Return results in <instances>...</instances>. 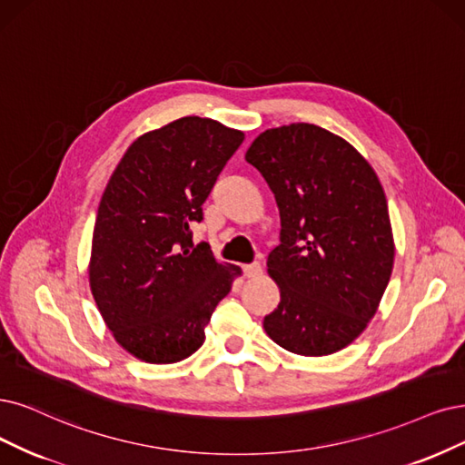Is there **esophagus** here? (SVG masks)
Here are the masks:
<instances>
[{"label": "esophagus", "mask_w": 465, "mask_h": 465, "mask_svg": "<svg viewBox=\"0 0 465 465\" xmlns=\"http://www.w3.org/2000/svg\"><path fill=\"white\" fill-rule=\"evenodd\" d=\"M243 273H245L247 278H259V276H262V264H261V262L245 264V266H243Z\"/></svg>", "instance_id": "obj_1"}]
</instances>
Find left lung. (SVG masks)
I'll list each match as a JSON object with an SVG mask.
<instances>
[{
    "label": "left lung",
    "instance_id": "8db88e82",
    "mask_svg": "<svg viewBox=\"0 0 465 465\" xmlns=\"http://www.w3.org/2000/svg\"><path fill=\"white\" fill-rule=\"evenodd\" d=\"M245 159L276 197L280 245L268 273L282 301L264 318L289 352L328 356L366 330L391 280L394 242L385 192L342 137L297 123L262 132Z\"/></svg>",
    "mask_w": 465,
    "mask_h": 465
}]
</instances>
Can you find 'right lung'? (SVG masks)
<instances>
[{"label": "right lung", "mask_w": 465, "mask_h": 465, "mask_svg": "<svg viewBox=\"0 0 465 465\" xmlns=\"http://www.w3.org/2000/svg\"><path fill=\"white\" fill-rule=\"evenodd\" d=\"M245 134L183 116L137 137L103 192L90 259L99 312L124 351L174 364L204 342L242 268L216 262L189 226Z\"/></svg>", "instance_id": "1"}]
</instances>
